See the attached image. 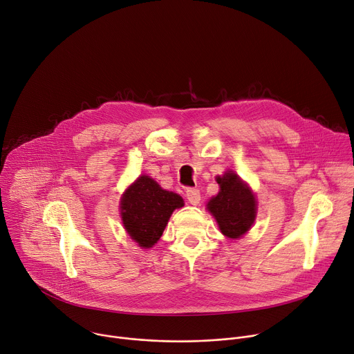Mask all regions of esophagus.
Masks as SVG:
<instances>
[{"mask_svg":"<svg viewBox=\"0 0 354 354\" xmlns=\"http://www.w3.org/2000/svg\"><path fill=\"white\" fill-rule=\"evenodd\" d=\"M186 198H187V201H189L190 205H193V206L198 205L200 203V192H198V189H193V187L187 189L186 190Z\"/></svg>","mask_w":354,"mask_h":354,"instance_id":"34e87169","label":"esophagus"}]
</instances>
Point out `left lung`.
Returning <instances> with one entry per match:
<instances>
[{"instance_id": "obj_1", "label": "left lung", "mask_w": 354, "mask_h": 354, "mask_svg": "<svg viewBox=\"0 0 354 354\" xmlns=\"http://www.w3.org/2000/svg\"><path fill=\"white\" fill-rule=\"evenodd\" d=\"M217 183L220 185V192L209 201L207 209L217 220L224 235L239 238L255 221V196L232 171L218 176Z\"/></svg>"}]
</instances>
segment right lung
Listing matches in <instances>:
<instances>
[{
    "label": "right lung",
    "instance_id": "1",
    "mask_svg": "<svg viewBox=\"0 0 354 354\" xmlns=\"http://www.w3.org/2000/svg\"><path fill=\"white\" fill-rule=\"evenodd\" d=\"M182 206L179 194L161 189L154 179L142 175L120 201L123 225L141 248H151L161 238L172 212Z\"/></svg>",
    "mask_w": 354,
    "mask_h": 354
}]
</instances>
